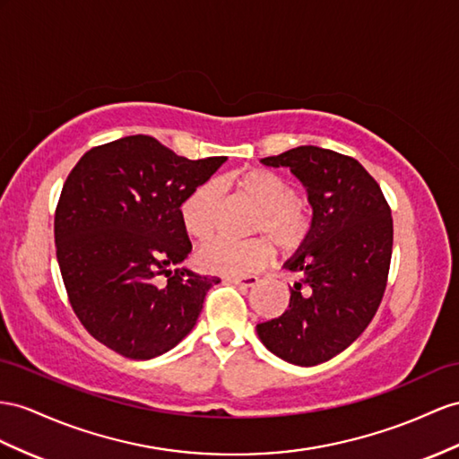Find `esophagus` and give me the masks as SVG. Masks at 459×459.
Instances as JSON below:
<instances>
[{
  "instance_id": "obj_1",
  "label": "esophagus",
  "mask_w": 459,
  "mask_h": 459,
  "mask_svg": "<svg viewBox=\"0 0 459 459\" xmlns=\"http://www.w3.org/2000/svg\"><path fill=\"white\" fill-rule=\"evenodd\" d=\"M232 285H238L242 289H250V287H255L257 283H260V277L255 275H246V277H232L229 279Z\"/></svg>"
}]
</instances>
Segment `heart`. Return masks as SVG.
<instances>
[{
	"mask_svg": "<svg viewBox=\"0 0 459 459\" xmlns=\"http://www.w3.org/2000/svg\"><path fill=\"white\" fill-rule=\"evenodd\" d=\"M225 184L257 205L250 230L262 232L281 252H295L307 244L314 229V211L304 195L292 192L283 174L269 169H250L230 176ZM219 207V187L204 182L184 197L180 222L190 238L204 242L215 230ZM269 257V244L264 238L230 240L215 238L197 252L195 262L205 273L240 277L260 269Z\"/></svg>",
	"mask_w": 459,
	"mask_h": 459,
	"instance_id": "heart-1",
	"label": "heart"
}]
</instances>
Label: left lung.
Listing matches in <instances>:
<instances>
[{
	"label": "left lung",
	"instance_id": "left-lung-1",
	"mask_svg": "<svg viewBox=\"0 0 459 459\" xmlns=\"http://www.w3.org/2000/svg\"><path fill=\"white\" fill-rule=\"evenodd\" d=\"M262 162L289 167L307 186L314 229L285 264L300 275L289 308L255 330L279 359L316 367L355 342L380 307L392 262V209L378 182L342 152L302 145Z\"/></svg>",
	"mask_w": 459,
	"mask_h": 459
}]
</instances>
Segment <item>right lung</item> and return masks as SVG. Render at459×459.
<instances>
[{"label":"right lung","mask_w":459,"mask_h":459,"mask_svg":"<svg viewBox=\"0 0 459 459\" xmlns=\"http://www.w3.org/2000/svg\"><path fill=\"white\" fill-rule=\"evenodd\" d=\"M225 160L127 135L92 147L69 172L54 217L57 264L79 322L117 355L147 360L178 345L221 283L178 267L192 252L178 211Z\"/></svg>","instance_id":"add662e5"}]
</instances>
